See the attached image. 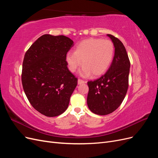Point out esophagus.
<instances>
[{
  "label": "esophagus",
  "instance_id": "obj_1",
  "mask_svg": "<svg viewBox=\"0 0 158 158\" xmlns=\"http://www.w3.org/2000/svg\"><path fill=\"white\" fill-rule=\"evenodd\" d=\"M84 83H85V81L82 80H81V79H78V84H84Z\"/></svg>",
  "mask_w": 158,
  "mask_h": 158
}]
</instances>
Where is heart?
I'll return each mask as SVG.
<instances>
[{
  "label": "heart",
  "instance_id": "1",
  "mask_svg": "<svg viewBox=\"0 0 158 158\" xmlns=\"http://www.w3.org/2000/svg\"><path fill=\"white\" fill-rule=\"evenodd\" d=\"M114 52V45L110 40L90 38L76 45L74 52H68L66 61L71 73H75L82 64L81 76L88 77L92 74L98 76L108 70Z\"/></svg>",
  "mask_w": 158,
  "mask_h": 158
}]
</instances>
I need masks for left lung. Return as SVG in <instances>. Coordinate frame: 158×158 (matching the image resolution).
<instances>
[{"instance_id":"left-lung-1","label":"left lung","mask_w":158,"mask_h":158,"mask_svg":"<svg viewBox=\"0 0 158 158\" xmlns=\"http://www.w3.org/2000/svg\"><path fill=\"white\" fill-rule=\"evenodd\" d=\"M107 36L114 47L112 63L106 74L97 80L88 82V106L91 111L99 115L111 113L121 106L128 88L131 67L123 43L112 35Z\"/></svg>"}]
</instances>
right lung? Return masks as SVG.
<instances>
[{
  "mask_svg": "<svg viewBox=\"0 0 158 158\" xmlns=\"http://www.w3.org/2000/svg\"><path fill=\"white\" fill-rule=\"evenodd\" d=\"M74 45L64 35L45 34L26 51L22 64V82L30 104L49 117L68 108L78 79L67 67L66 55Z\"/></svg>",
  "mask_w": 158,
  "mask_h": 158,
  "instance_id": "obj_1",
  "label": "right lung"
}]
</instances>
